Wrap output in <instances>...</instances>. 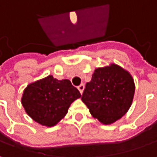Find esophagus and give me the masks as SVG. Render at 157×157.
<instances>
[{
  "instance_id": "obj_1",
  "label": "esophagus",
  "mask_w": 157,
  "mask_h": 157,
  "mask_svg": "<svg viewBox=\"0 0 157 157\" xmlns=\"http://www.w3.org/2000/svg\"><path fill=\"white\" fill-rule=\"evenodd\" d=\"M78 89H79V91H80V93H81V94H82V92H83V90H84V84L82 83L81 85H79Z\"/></svg>"
}]
</instances>
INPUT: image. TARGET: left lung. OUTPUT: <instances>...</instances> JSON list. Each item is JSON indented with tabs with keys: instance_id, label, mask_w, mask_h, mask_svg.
Masks as SVG:
<instances>
[{
	"instance_id": "left-lung-1",
	"label": "left lung",
	"mask_w": 157,
	"mask_h": 157,
	"mask_svg": "<svg viewBox=\"0 0 157 157\" xmlns=\"http://www.w3.org/2000/svg\"><path fill=\"white\" fill-rule=\"evenodd\" d=\"M135 89L131 75L112 63L95 69L91 81L86 83L82 101L94 118L108 125L127 113L132 104Z\"/></svg>"
}]
</instances>
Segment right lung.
Here are the masks:
<instances>
[{"mask_svg":"<svg viewBox=\"0 0 157 157\" xmlns=\"http://www.w3.org/2000/svg\"><path fill=\"white\" fill-rule=\"evenodd\" d=\"M80 97L79 90L69 80H57L48 75L27 86L21 104L35 122L52 127L66 116L69 106Z\"/></svg>","mask_w":157,"mask_h":157,"instance_id":"right-lung-1","label":"right lung"}]
</instances>
